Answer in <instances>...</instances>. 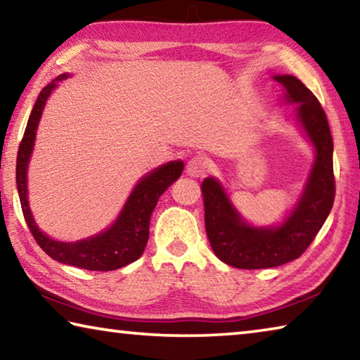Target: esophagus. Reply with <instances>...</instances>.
Segmentation results:
<instances>
[{
	"label": "esophagus",
	"mask_w": 360,
	"mask_h": 360,
	"mask_svg": "<svg viewBox=\"0 0 360 360\" xmlns=\"http://www.w3.org/2000/svg\"><path fill=\"white\" fill-rule=\"evenodd\" d=\"M210 169H211V162L208 160V158L195 155L187 162L186 172L188 176H192V178H200V176L208 173Z\"/></svg>",
	"instance_id": "34e87169"
}]
</instances>
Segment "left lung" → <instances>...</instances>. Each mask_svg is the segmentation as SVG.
I'll return each instance as SVG.
<instances>
[{
    "instance_id": "left-lung-1",
    "label": "left lung",
    "mask_w": 360,
    "mask_h": 360,
    "mask_svg": "<svg viewBox=\"0 0 360 360\" xmlns=\"http://www.w3.org/2000/svg\"><path fill=\"white\" fill-rule=\"evenodd\" d=\"M290 103H298V120L316 148V162L297 208L275 229H255L243 222L216 179L202 182L205 227L212 251L224 264L260 270L288 264L311 245L335 200L333 141L319 100L294 76H276Z\"/></svg>"
}]
</instances>
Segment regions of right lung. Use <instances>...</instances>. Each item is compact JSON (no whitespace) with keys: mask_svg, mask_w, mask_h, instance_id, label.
Instances as JSON below:
<instances>
[{"mask_svg":"<svg viewBox=\"0 0 360 360\" xmlns=\"http://www.w3.org/2000/svg\"><path fill=\"white\" fill-rule=\"evenodd\" d=\"M63 77L66 76L62 75L57 77V81ZM53 89H56V81L42 89L38 100L34 103L33 111L30 114L27 129L25 133H23L19 152H17L15 179L23 217H25V222L36 243L53 260L92 271L117 270V268L129 265L141 257L149 240V222L152 211H154L160 195L174 181H178L182 174V169H184V163L169 162L167 165L157 168L150 174L144 176L138 182L135 191L131 192L130 198L127 200L117 221H115L111 229L103 231V233L77 243H62L51 240L36 227L32 212H30L28 208L27 165L33 150L36 129H38L42 109H44L49 95H51Z\"/></svg>","mask_w":360,"mask_h":360,"instance_id":"right-lung-1","label":"right lung"}]
</instances>
